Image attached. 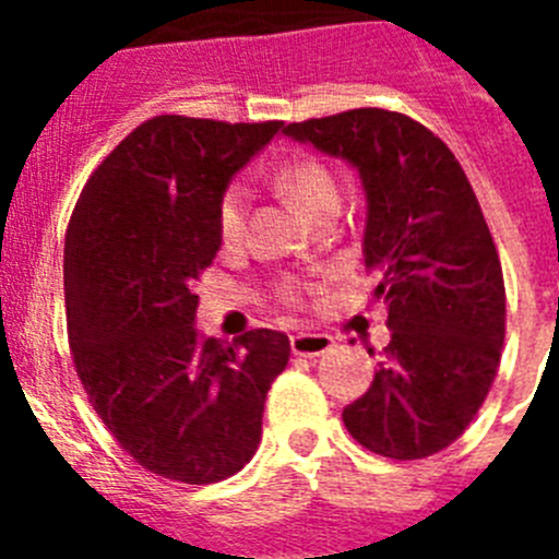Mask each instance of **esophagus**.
Wrapping results in <instances>:
<instances>
[{"instance_id": "34e87169", "label": "esophagus", "mask_w": 559, "mask_h": 559, "mask_svg": "<svg viewBox=\"0 0 559 559\" xmlns=\"http://www.w3.org/2000/svg\"><path fill=\"white\" fill-rule=\"evenodd\" d=\"M290 349L294 355H305V358H319V355L333 349V338L328 333H296L290 335Z\"/></svg>"}]
</instances>
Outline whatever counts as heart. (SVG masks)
Instances as JSON below:
<instances>
[{
  "label": "heart",
  "instance_id": "1",
  "mask_svg": "<svg viewBox=\"0 0 559 559\" xmlns=\"http://www.w3.org/2000/svg\"><path fill=\"white\" fill-rule=\"evenodd\" d=\"M274 185L294 201L302 212H308L310 218H319L322 212L338 206V181L330 173L324 162L313 159V156H296V159L285 162L280 170L274 173ZM246 221H249V190L243 185L226 187L218 204V231L221 240L226 246H235L243 240ZM283 299L288 302H299L302 299V288L296 283H285L280 288Z\"/></svg>",
  "mask_w": 559,
  "mask_h": 559
}]
</instances>
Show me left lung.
Masks as SVG:
<instances>
[{"instance_id":"obj_1","label":"left lung","mask_w":559,"mask_h":559,"mask_svg":"<svg viewBox=\"0 0 559 559\" xmlns=\"http://www.w3.org/2000/svg\"><path fill=\"white\" fill-rule=\"evenodd\" d=\"M283 133L349 162L367 192L364 263L380 276L392 341L344 426L380 456L439 453L481 408L507 330L501 260L476 192L451 147L406 114L353 108Z\"/></svg>"}]
</instances>
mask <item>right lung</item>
<instances>
[{
    "label": "right lung",
    "mask_w": 559,
    "mask_h": 559,
    "mask_svg": "<svg viewBox=\"0 0 559 559\" xmlns=\"http://www.w3.org/2000/svg\"><path fill=\"white\" fill-rule=\"evenodd\" d=\"M283 128L162 114L133 128L83 187L63 246L78 378L122 451L170 481L235 476L260 445L290 341L201 338L192 283L221 249L226 185Z\"/></svg>",
    "instance_id": "right-lung-1"
}]
</instances>
